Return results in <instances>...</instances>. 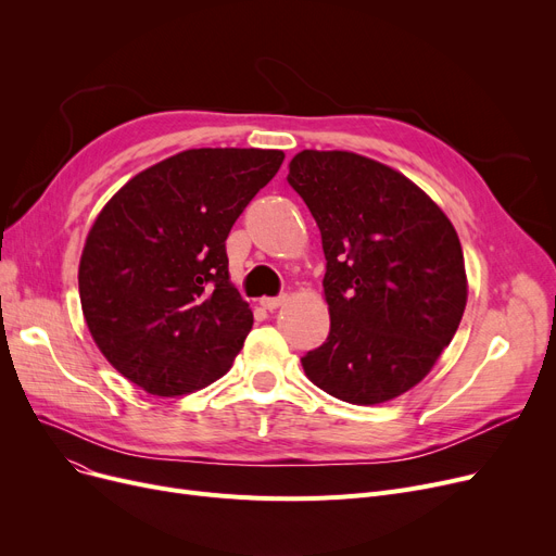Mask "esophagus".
I'll return each mask as SVG.
<instances>
[{"label": "esophagus", "instance_id": "esophagus-1", "mask_svg": "<svg viewBox=\"0 0 556 556\" xmlns=\"http://www.w3.org/2000/svg\"><path fill=\"white\" fill-rule=\"evenodd\" d=\"M286 302H288L286 295H279V298H263V300H261V306L266 308V311H275V308H279L281 304H286Z\"/></svg>", "mask_w": 556, "mask_h": 556}]
</instances>
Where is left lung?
<instances>
[{
    "instance_id": "8db88e82",
    "label": "left lung",
    "mask_w": 556,
    "mask_h": 556,
    "mask_svg": "<svg viewBox=\"0 0 556 556\" xmlns=\"http://www.w3.org/2000/svg\"><path fill=\"white\" fill-rule=\"evenodd\" d=\"M288 182L327 258L331 331L302 358L308 381L354 405L401 396L434 367L466 308L453 223L403 173L349 151L298 153Z\"/></svg>"
}]
</instances>
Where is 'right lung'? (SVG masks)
<instances>
[{
  "instance_id": "right-lung-1",
  "label": "right lung",
  "mask_w": 556,
  "mask_h": 556,
  "mask_svg": "<svg viewBox=\"0 0 556 556\" xmlns=\"http://www.w3.org/2000/svg\"><path fill=\"white\" fill-rule=\"evenodd\" d=\"M281 151L191 149L137 173L97 216L78 263L85 325L108 363L155 396L225 376L252 329L225 241Z\"/></svg>"
}]
</instances>
